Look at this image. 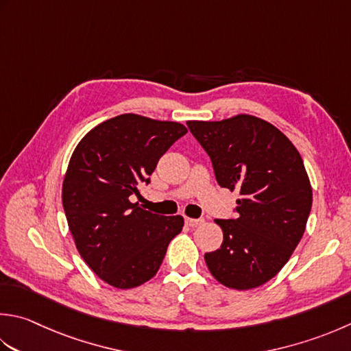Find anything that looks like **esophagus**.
Segmentation results:
<instances>
[{"instance_id":"esophagus-1","label":"esophagus","mask_w":351,"mask_h":351,"mask_svg":"<svg viewBox=\"0 0 351 351\" xmlns=\"http://www.w3.org/2000/svg\"><path fill=\"white\" fill-rule=\"evenodd\" d=\"M205 222L204 217H199V219H191V217H185V223L189 226H199Z\"/></svg>"}]
</instances>
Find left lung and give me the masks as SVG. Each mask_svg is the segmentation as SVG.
I'll list each match as a JSON object with an SVG mask.
<instances>
[{
	"mask_svg": "<svg viewBox=\"0 0 351 351\" xmlns=\"http://www.w3.org/2000/svg\"><path fill=\"white\" fill-rule=\"evenodd\" d=\"M187 126L208 154L217 184L242 195L236 217L216 219L223 242L205 254V263L231 289L262 286L287 263L304 234L312 208L304 162L285 134L257 117Z\"/></svg>",
	"mask_w": 351,
	"mask_h": 351,
	"instance_id": "left-lung-1",
	"label": "left lung"
}]
</instances>
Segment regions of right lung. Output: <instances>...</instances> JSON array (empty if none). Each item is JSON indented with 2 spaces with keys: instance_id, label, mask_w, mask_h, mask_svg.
I'll return each instance as SVG.
<instances>
[{
  "instance_id": "right-lung-1",
  "label": "right lung",
  "mask_w": 351,
  "mask_h": 351,
  "mask_svg": "<svg viewBox=\"0 0 351 351\" xmlns=\"http://www.w3.org/2000/svg\"><path fill=\"white\" fill-rule=\"evenodd\" d=\"M185 134L181 123L123 114L89 130L74 149L62 204L82 258L108 285L146 283L181 232L182 216L154 215L132 196H141L140 185Z\"/></svg>"
}]
</instances>
